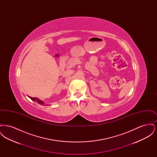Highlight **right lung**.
Returning a JSON list of instances; mask_svg holds the SVG:
<instances>
[{"label": "right lung", "mask_w": 157, "mask_h": 157, "mask_svg": "<svg viewBox=\"0 0 157 157\" xmlns=\"http://www.w3.org/2000/svg\"><path fill=\"white\" fill-rule=\"evenodd\" d=\"M28 97L30 99H31L32 101L37 102V103H38L39 104L42 105H44V106H46V105L45 104V102H44L40 100V99H38L37 98L30 97H29V96H28Z\"/></svg>", "instance_id": "1"}]
</instances>
